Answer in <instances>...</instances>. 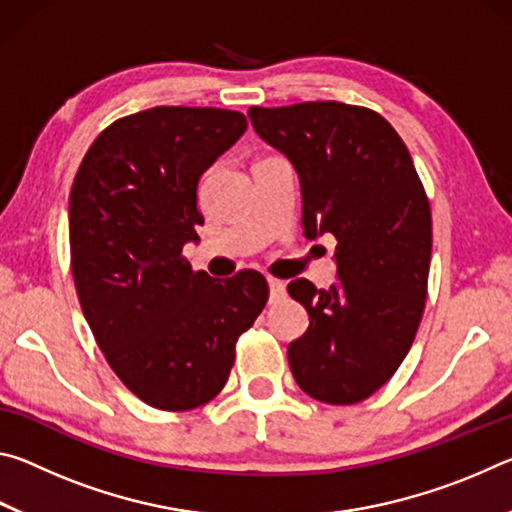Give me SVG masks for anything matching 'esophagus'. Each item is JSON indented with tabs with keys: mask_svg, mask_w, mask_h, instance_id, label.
<instances>
[{
	"mask_svg": "<svg viewBox=\"0 0 512 512\" xmlns=\"http://www.w3.org/2000/svg\"><path fill=\"white\" fill-rule=\"evenodd\" d=\"M284 293H287V284H284L282 280H275V277H271V280H268V296H271V302L284 298Z\"/></svg>",
	"mask_w": 512,
	"mask_h": 512,
	"instance_id": "esophagus-1",
	"label": "esophagus"
}]
</instances>
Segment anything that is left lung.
<instances>
[{
    "mask_svg": "<svg viewBox=\"0 0 512 512\" xmlns=\"http://www.w3.org/2000/svg\"><path fill=\"white\" fill-rule=\"evenodd\" d=\"M248 117L298 171L305 237H336L339 282H289L309 314L307 332L289 345L291 372L318 402L357 404L395 375L420 327L429 198L402 137L375 110L307 101L253 106Z\"/></svg>",
    "mask_w": 512,
    "mask_h": 512,
    "instance_id": "obj_1",
    "label": "left lung"
}]
</instances>
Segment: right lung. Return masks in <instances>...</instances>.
<instances>
[{
	"mask_svg": "<svg viewBox=\"0 0 512 512\" xmlns=\"http://www.w3.org/2000/svg\"><path fill=\"white\" fill-rule=\"evenodd\" d=\"M241 112L158 106L110 124L69 192V250L83 316L128 391L162 411L221 393L235 345L262 314L268 284L216 280L183 257L198 241V180L246 133Z\"/></svg>",
	"mask_w": 512,
	"mask_h": 512,
	"instance_id": "1",
	"label": "right lung"
}]
</instances>
